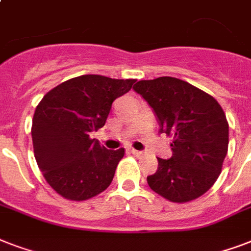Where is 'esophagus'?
<instances>
[{"mask_svg":"<svg viewBox=\"0 0 251 251\" xmlns=\"http://www.w3.org/2000/svg\"><path fill=\"white\" fill-rule=\"evenodd\" d=\"M130 152L133 153L134 156H137V157H141L145 155V152H142V151H138V150H134V149L130 150Z\"/></svg>","mask_w":251,"mask_h":251,"instance_id":"1","label":"esophagus"}]
</instances>
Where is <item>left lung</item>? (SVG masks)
Segmentation results:
<instances>
[{
  "label": "left lung",
  "mask_w": 251,
  "mask_h": 251,
  "mask_svg": "<svg viewBox=\"0 0 251 251\" xmlns=\"http://www.w3.org/2000/svg\"><path fill=\"white\" fill-rule=\"evenodd\" d=\"M133 90L152 108L159 133L173 137L172 157H157V171L147 177L149 186L175 203L204 194L218 179L228 152L229 126L220 104L172 76L139 80Z\"/></svg>",
  "instance_id": "1"
}]
</instances>
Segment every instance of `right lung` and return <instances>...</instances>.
Wrapping results in <instances>:
<instances>
[{
    "instance_id": "right-lung-1",
    "label": "right lung",
    "mask_w": 251,
    "mask_h": 251,
    "mask_svg": "<svg viewBox=\"0 0 251 251\" xmlns=\"http://www.w3.org/2000/svg\"><path fill=\"white\" fill-rule=\"evenodd\" d=\"M135 82L80 75L54 87L36 106L31 130L35 159L64 198L86 201L110 185L125 150H106L90 134L105 125L112 102Z\"/></svg>"
}]
</instances>
